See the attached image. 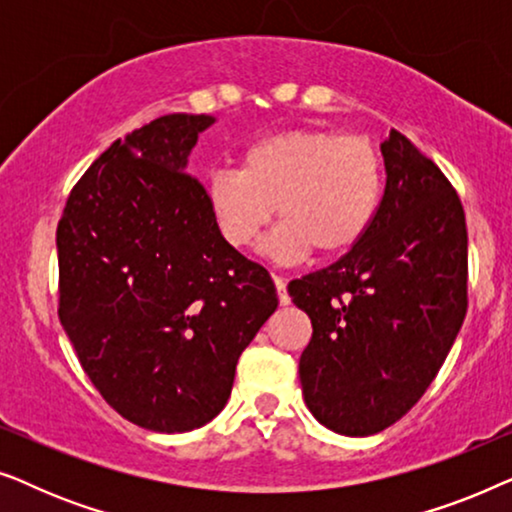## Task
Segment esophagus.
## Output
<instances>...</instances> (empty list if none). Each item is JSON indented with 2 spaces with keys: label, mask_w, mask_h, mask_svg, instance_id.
<instances>
[{
  "label": "esophagus",
  "mask_w": 512,
  "mask_h": 512,
  "mask_svg": "<svg viewBox=\"0 0 512 512\" xmlns=\"http://www.w3.org/2000/svg\"><path fill=\"white\" fill-rule=\"evenodd\" d=\"M275 289H277V296H279V305H289L291 298H289V293H286V282L282 277H275Z\"/></svg>",
  "instance_id": "1"
}]
</instances>
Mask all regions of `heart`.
Segmentation results:
<instances>
[{
	"label": "heart",
	"mask_w": 512,
	"mask_h": 512,
	"mask_svg": "<svg viewBox=\"0 0 512 512\" xmlns=\"http://www.w3.org/2000/svg\"><path fill=\"white\" fill-rule=\"evenodd\" d=\"M384 195V158L368 137L296 128L249 144L237 172H214L207 207L223 240L249 249L272 214L282 223L265 242L277 263H300L317 249L338 256L354 249L377 219Z\"/></svg>",
	"instance_id": "obj_1"
}]
</instances>
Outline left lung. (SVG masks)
Returning <instances> with one entry per match:
<instances>
[{
    "instance_id": "left-lung-1",
    "label": "left lung",
    "mask_w": 512,
    "mask_h": 512,
    "mask_svg": "<svg viewBox=\"0 0 512 512\" xmlns=\"http://www.w3.org/2000/svg\"><path fill=\"white\" fill-rule=\"evenodd\" d=\"M382 205L340 261L293 279L312 321L298 373L307 408L342 436H373L429 389L468 307V233L457 191L391 130Z\"/></svg>"
}]
</instances>
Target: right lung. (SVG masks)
Returning a JSON list of instances; mask_svg holds the SVG:
<instances>
[{
  "instance_id": "right-lung-1",
  "label": "right lung",
  "mask_w": 512,
  "mask_h": 512,
  "mask_svg": "<svg viewBox=\"0 0 512 512\" xmlns=\"http://www.w3.org/2000/svg\"><path fill=\"white\" fill-rule=\"evenodd\" d=\"M205 114H167L116 139L58 223L60 324L104 401L158 433L228 403L240 354L277 310L263 265L223 240L186 172Z\"/></svg>"
}]
</instances>
